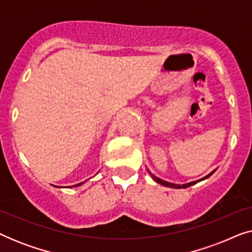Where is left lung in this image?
Listing matches in <instances>:
<instances>
[{
  "mask_svg": "<svg viewBox=\"0 0 252 252\" xmlns=\"http://www.w3.org/2000/svg\"><path fill=\"white\" fill-rule=\"evenodd\" d=\"M147 171L149 172V174L151 175V178L154 179L155 181L157 182V184H159V185H163V186H165V187H170V188H178V189H181V188H188V187H190V186H192V185H196L197 184V182H199V181H203V180H205V179H208L209 177H211V175L215 173L216 172V170H213L211 173H209L208 175H205L204 178H202V179H199V180H196V181H192V182H188V184H184V185H175V184H171V182H167V181H165V180H161V179H159L158 177H156V175H154L153 173H151V172L148 170L147 168Z\"/></svg>",
  "mask_w": 252,
  "mask_h": 252,
  "instance_id": "left-lung-1",
  "label": "left lung"
}]
</instances>
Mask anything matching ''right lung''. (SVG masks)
<instances>
[{
  "instance_id": "1",
  "label": "right lung",
  "mask_w": 252,
  "mask_h": 252,
  "mask_svg": "<svg viewBox=\"0 0 252 252\" xmlns=\"http://www.w3.org/2000/svg\"><path fill=\"white\" fill-rule=\"evenodd\" d=\"M82 184H85V181L84 182H80V184H78V185H74V186H68V187H66V188H72V187H79V186H81ZM55 187H56V186H55ZM58 187V186H57Z\"/></svg>"
}]
</instances>
